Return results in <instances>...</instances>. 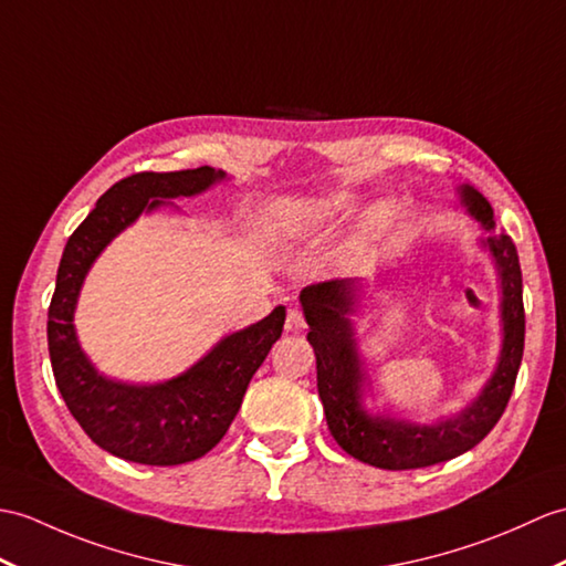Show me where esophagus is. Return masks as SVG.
Wrapping results in <instances>:
<instances>
[{
  "label": "esophagus",
  "mask_w": 566,
  "mask_h": 566,
  "mask_svg": "<svg viewBox=\"0 0 566 566\" xmlns=\"http://www.w3.org/2000/svg\"><path fill=\"white\" fill-rule=\"evenodd\" d=\"M306 327V321H304V313L292 308L286 313V321H284V331L286 333H301Z\"/></svg>",
  "instance_id": "1"
}]
</instances>
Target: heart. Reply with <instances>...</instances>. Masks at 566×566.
<instances>
[{
	"instance_id": "1",
	"label": "heart",
	"mask_w": 566,
	"mask_h": 566,
	"mask_svg": "<svg viewBox=\"0 0 566 566\" xmlns=\"http://www.w3.org/2000/svg\"><path fill=\"white\" fill-rule=\"evenodd\" d=\"M352 205V195L349 192H339L335 197H331L325 205V212H339V209H347ZM398 217V205L392 200H380L376 202L369 212H366V221H364V229L366 233H378L388 229L392 221ZM311 223L304 219H294V217H274L268 223V239L272 243H280V245H289L294 243L296 239H301L308 231Z\"/></svg>"
}]
</instances>
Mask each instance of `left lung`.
<instances>
[{
  "mask_svg": "<svg viewBox=\"0 0 566 566\" xmlns=\"http://www.w3.org/2000/svg\"><path fill=\"white\" fill-rule=\"evenodd\" d=\"M461 205L488 231V248L502 289V352L494 374L461 412L433 424H415L410 419L371 415L364 405L366 374L354 337L349 315L357 313L361 284L357 280H333L311 284L298 294L308 323V343L318 369V396L327 429L352 458L384 470H415L437 465L478 446L504 415L523 357L525 313L523 280L516 245L506 233H494V212L488 197L472 186H458Z\"/></svg>",
  "mask_w": 566,
  "mask_h": 566,
  "instance_id": "left-lung-1",
  "label": "left lung"
}]
</instances>
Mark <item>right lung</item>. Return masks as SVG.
Returning <instances> with one entry per match:
<instances>
[{
  "label": "right lung",
  "mask_w": 566,
  "mask_h": 566,
  "mask_svg": "<svg viewBox=\"0 0 566 566\" xmlns=\"http://www.w3.org/2000/svg\"><path fill=\"white\" fill-rule=\"evenodd\" d=\"M227 178L200 166L174 174H135L101 195L70 235L48 308V349L55 384L88 439L123 461L180 465L202 458L239 415L245 388L284 327L286 308L231 333L182 374L161 384H123L103 376L78 345L74 311L86 274L117 233L176 197H192Z\"/></svg>",
  "instance_id": "obj_1"
}]
</instances>
